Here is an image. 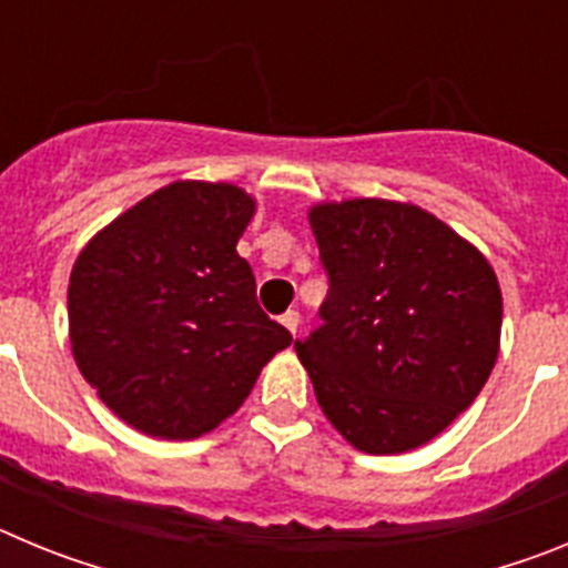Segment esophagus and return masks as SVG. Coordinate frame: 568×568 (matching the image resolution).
Here are the masks:
<instances>
[{"mask_svg": "<svg viewBox=\"0 0 568 568\" xmlns=\"http://www.w3.org/2000/svg\"><path fill=\"white\" fill-rule=\"evenodd\" d=\"M281 324H284V327L290 329V333H298V324H301V315L295 313V310H287V313L281 315Z\"/></svg>", "mask_w": 568, "mask_h": 568, "instance_id": "obj_1", "label": "esophagus"}]
</instances>
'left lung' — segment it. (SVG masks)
Wrapping results in <instances>:
<instances>
[{"label":"left lung","instance_id":"left-lung-1","mask_svg":"<svg viewBox=\"0 0 568 568\" xmlns=\"http://www.w3.org/2000/svg\"><path fill=\"white\" fill-rule=\"evenodd\" d=\"M329 290L295 353L329 424L355 449L398 455L453 424L500 344L489 261L415 204L353 199L310 210Z\"/></svg>","mask_w":568,"mask_h":568}]
</instances>
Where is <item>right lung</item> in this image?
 <instances>
[{
    "mask_svg": "<svg viewBox=\"0 0 568 568\" xmlns=\"http://www.w3.org/2000/svg\"><path fill=\"white\" fill-rule=\"evenodd\" d=\"M255 202L241 187L173 182L79 253L68 287L79 373L124 424L190 440L244 404L293 335L258 307L235 253Z\"/></svg>",
    "mask_w": 568,
    "mask_h": 568,
    "instance_id": "right-lung-1",
    "label": "right lung"
}]
</instances>
